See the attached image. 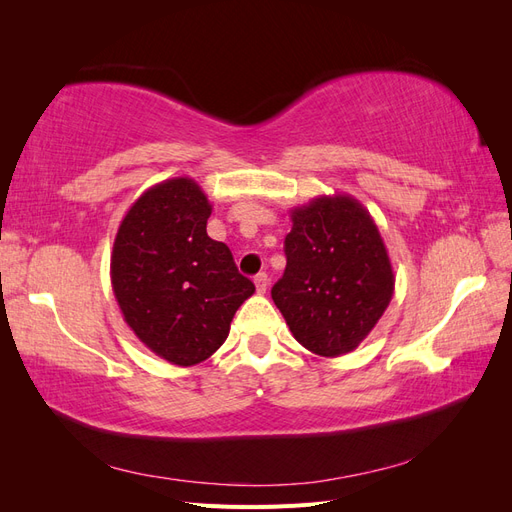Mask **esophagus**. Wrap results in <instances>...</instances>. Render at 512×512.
<instances>
[{
    "instance_id": "obj_1",
    "label": "esophagus",
    "mask_w": 512,
    "mask_h": 512,
    "mask_svg": "<svg viewBox=\"0 0 512 512\" xmlns=\"http://www.w3.org/2000/svg\"><path fill=\"white\" fill-rule=\"evenodd\" d=\"M254 284H256L258 294H265L267 288H269V277H267V273H258V275L254 277Z\"/></svg>"
}]
</instances>
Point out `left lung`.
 Wrapping results in <instances>:
<instances>
[{"mask_svg": "<svg viewBox=\"0 0 512 512\" xmlns=\"http://www.w3.org/2000/svg\"><path fill=\"white\" fill-rule=\"evenodd\" d=\"M290 220L273 303L303 348L331 359L348 354L393 299L395 275L380 230L350 194L318 196L294 207Z\"/></svg>", "mask_w": 512, "mask_h": 512, "instance_id": "obj_1", "label": "left lung"}]
</instances>
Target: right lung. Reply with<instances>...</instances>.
Listing matches in <instances>:
<instances>
[{"label":"right lung","mask_w":512,"mask_h":512,"mask_svg":"<svg viewBox=\"0 0 512 512\" xmlns=\"http://www.w3.org/2000/svg\"><path fill=\"white\" fill-rule=\"evenodd\" d=\"M209 215L194 179H166L136 198L113 243L111 284L123 320L151 352L179 367L207 361L256 290L228 245L207 235Z\"/></svg>","instance_id":"right-lung-1"}]
</instances>
